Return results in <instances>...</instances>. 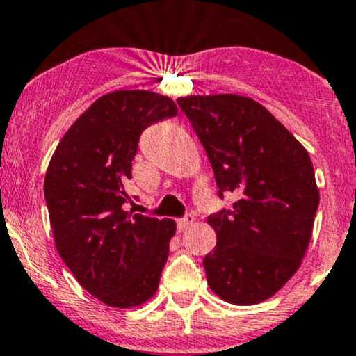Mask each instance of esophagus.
Here are the masks:
<instances>
[{
  "label": "esophagus",
  "instance_id": "esophagus-1",
  "mask_svg": "<svg viewBox=\"0 0 356 356\" xmlns=\"http://www.w3.org/2000/svg\"><path fill=\"white\" fill-rule=\"evenodd\" d=\"M194 223V216L193 215H186L184 218H179L177 220V230L179 232H184Z\"/></svg>",
  "mask_w": 356,
  "mask_h": 356
}]
</instances>
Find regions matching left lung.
I'll list each match as a JSON object with an SVG mask.
<instances>
[{"mask_svg": "<svg viewBox=\"0 0 356 356\" xmlns=\"http://www.w3.org/2000/svg\"><path fill=\"white\" fill-rule=\"evenodd\" d=\"M215 172L218 196L238 197L208 216L216 247L203 259L208 285L235 305L273 297L300 268L319 207L312 162L300 141L249 97L177 99Z\"/></svg>", "mask_w": 356, "mask_h": 356, "instance_id": "1", "label": "left lung"}]
</instances>
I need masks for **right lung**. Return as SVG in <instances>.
Returning <instances> with one entry per match:
<instances>
[{"mask_svg": "<svg viewBox=\"0 0 356 356\" xmlns=\"http://www.w3.org/2000/svg\"><path fill=\"white\" fill-rule=\"evenodd\" d=\"M175 114L174 100L160 93H107L66 131L47 167L56 249L78 283L115 309L149 300L167 263L175 222L126 211V184L141 133Z\"/></svg>", "mask_w": 356, "mask_h": 356, "instance_id": "obj_1", "label": "right lung"}]
</instances>
